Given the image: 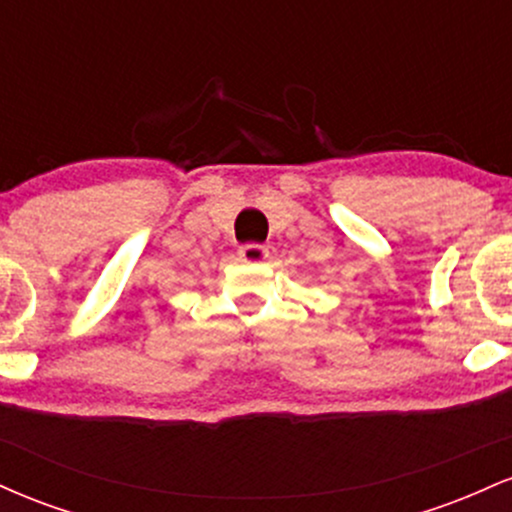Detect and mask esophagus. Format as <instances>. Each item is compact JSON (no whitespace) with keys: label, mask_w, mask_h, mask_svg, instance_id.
<instances>
[{"label":"esophagus","mask_w":512,"mask_h":512,"mask_svg":"<svg viewBox=\"0 0 512 512\" xmlns=\"http://www.w3.org/2000/svg\"><path fill=\"white\" fill-rule=\"evenodd\" d=\"M240 260H245V262H262V260H267L269 257V248L267 245H260V243H248V245H243V248H240Z\"/></svg>","instance_id":"obj_1"}]
</instances>
